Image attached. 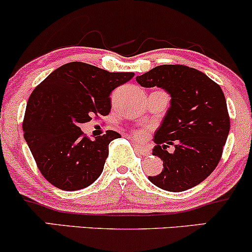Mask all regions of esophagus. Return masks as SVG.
Instances as JSON below:
<instances>
[{
  "label": "esophagus",
  "mask_w": 252,
  "mask_h": 252,
  "mask_svg": "<svg viewBox=\"0 0 252 252\" xmlns=\"http://www.w3.org/2000/svg\"><path fill=\"white\" fill-rule=\"evenodd\" d=\"M135 150L138 153V154H141V155H143V156H147V155L150 154L149 148H148V147H146V146H140V144H135Z\"/></svg>",
  "instance_id": "obj_1"
}]
</instances>
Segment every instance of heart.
Listing matches in <instances>:
<instances>
[{
	"label": "heart",
	"mask_w": 252,
	"mask_h": 252,
	"mask_svg": "<svg viewBox=\"0 0 252 252\" xmlns=\"http://www.w3.org/2000/svg\"><path fill=\"white\" fill-rule=\"evenodd\" d=\"M147 136H148V131H147V130H144V129L136 130V131H134V137H135L137 141H143V140H146Z\"/></svg>",
	"instance_id": "heart-1"
}]
</instances>
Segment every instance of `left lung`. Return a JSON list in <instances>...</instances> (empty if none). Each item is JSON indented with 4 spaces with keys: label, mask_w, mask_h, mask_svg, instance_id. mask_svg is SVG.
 <instances>
[{
    "label": "left lung",
    "mask_w": 252,
    "mask_h": 252,
    "mask_svg": "<svg viewBox=\"0 0 252 252\" xmlns=\"http://www.w3.org/2000/svg\"><path fill=\"white\" fill-rule=\"evenodd\" d=\"M136 80L143 88H162L172 97L153 149L163 169L148 179L169 192L192 189L218 166L230 131L221 88L202 72L178 63L156 66ZM169 145L176 146L172 155Z\"/></svg>",
    "instance_id": "left-lung-1"
}]
</instances>
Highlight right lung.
Masks as SVG:
<instances>
[{
    "label": "right lung",
    "instance_id": "obj_1",
    "mask_svg": "<svg viewBox=\"0 0 252 252\" xmlns=\"http://www.w3.org/2000/svg\"><path fill=\"white\" fill-rule=\"evenodd\" d=\"M132 72H109L73 62L60 66L34 89L22 122L25 140L43 178L57 189L78 190L102 174L114 130L90 140L79 126L106 116L110 94L128 83Z\"/></svg>",
    "mask_w": 252,
    "mask_h": 252
}]
</instances>
